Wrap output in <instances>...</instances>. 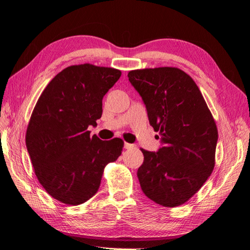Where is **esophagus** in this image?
Returning a JSON list of instances; mask_svg holds the SVG:
<instances>
[{
    "label": "esophagus",
    "instance_id": "obj_1",
    "mask_svg": "<svg viewBox=\"0 0 250 250\" xmlns=\"http://www.w3.org/2000/svg\"><path fill=\"white\" fill-rule=\"evenodd\" d=\"M134 147H135V146L132 144H127V142H125V148H126V149H132Z\"/></svg>",
    "mask_w": 250,
    "mask_h": 250
}]
</instances>
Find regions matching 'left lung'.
<instances>
[{"label":"left lung","mask_w":250,"mask_h":250,"mask_svg":"<svg viewBox=\"0 0 250 250\" xmlns=\"http://www.w3.org/2000/svg\"><path fill=\"white\" fill-rule=\"evenodd\" d=\"M127 77L163 145L158 152L141 148L145 160L137 172L141 189L166 208L182 205L202 188L215 167V119L194 80L180 69L132 70Z\"/></svg>","instance_id":"left-lung-1"}]
</instances>
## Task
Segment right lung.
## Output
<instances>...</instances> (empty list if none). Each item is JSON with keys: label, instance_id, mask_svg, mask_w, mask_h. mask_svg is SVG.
Here are the masks:
<instances>
[{"label": "right lung", "instance_id": "add662e5", "mask_svg": "<svg viewBox=\"0 0 250 250\" xmlns=\"http://www.w3.org/2000/svg\"><path fill=\"white\" fill-rule=\"evenodd\" d=\"M121 71L91 63L56 74L35 104L26 146L38 180L48 194L68 205L93 197L105 166L121 155L124 141L90 136L89 125L102 117L103 98Z\"/></svg>", "mask_w": 250, "mask_h": 250}]
</instances>
